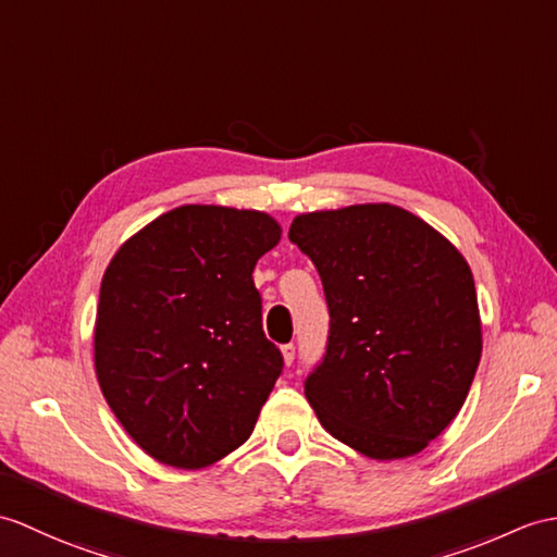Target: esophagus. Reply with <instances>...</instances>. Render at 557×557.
<instances>
[{
    "label": "esophagus",
    "mask_w": 557,
    "mask_h": 557,
    "mask_svg": "<svg viewBox=\"0 0 557 557\" xmlns=\"http://www.w3.org/2000/svg\"><path fill=\"white\" fill-rule=\"evenodd\" d=\"M282 358H284V363L292 366L294 358H296V346L294 344H284L282 346Z\"/></svg>",
    "instance_id": "obj_1"
}]
</instances>
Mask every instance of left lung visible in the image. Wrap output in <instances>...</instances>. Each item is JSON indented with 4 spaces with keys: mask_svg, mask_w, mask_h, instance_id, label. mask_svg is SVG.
I'll return each instance as SVG.
<instances>
[{
    "mask_svg": "<svg viewBox=\"0 0 557 557\" xmlns=\"http://www.w3.org/2000/svg\"><path fill=\"white\" fill-rule=\"evenodd\" d=\"M289 239L330 308L325 356L304 384L320 424L374 460L420 454L458 416L482 358L468 261L392 203L296 215Z\"/></svg>",
    "mask_w": 557,
    "mask_h": 557,
    "instance_id": "1",
    "label": "left lung"
}]
</instances>
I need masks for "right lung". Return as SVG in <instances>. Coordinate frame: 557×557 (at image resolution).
Listing matches in <instances>:
<instances>
[{
    "label": "right lung",
    "instance_id": "right-lung-1",
    "mask_svg": "<svg viewBox=\"0 0 557 557\" xmlns=\"http://www.w3.org/2000/svg\"><path fill=\"white\" fill-rule=\"evenodd\" d=\"M280 235L268 213L191 203L111 258L97 306V380L125 432L159 462L199 470L251 436L284 368L251 277Z\"/></svg>",
    "mask_w": 557,
    "mask_h": 557
}]
</instances>
